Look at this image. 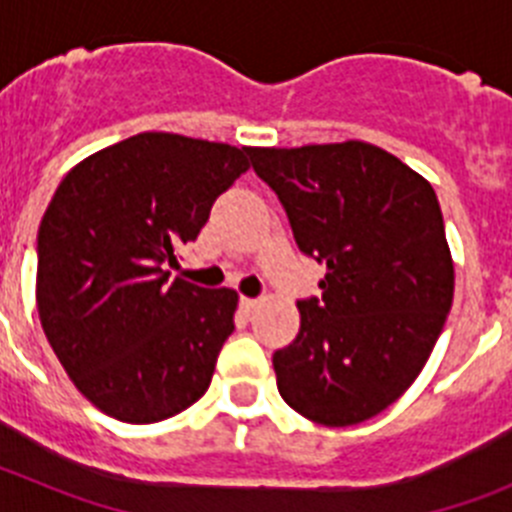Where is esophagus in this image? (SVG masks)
<instances>
[{
	"mask_svg": "<svg viewBox=\"0 0 512 512\" xmlns=\"http://www.w3.org/2000/svg\"><path fill=\"white\" fill-rule=\"evenodd\" d=\"M256 307H259V300H253V297H241V310L246 312V315H251Z\"/></svg>",
	"mask_w": 512,
	"mask_h": 512,
	"instance_id": "34e87169",
	"label": "esophagus"
}]
</instances>
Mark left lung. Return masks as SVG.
I'll use <instances>...</instances> for the list:
<instances>
[{
  "instance_id": "obj_1",
  "label": "left lung",
  "mask_w": 512,
  "mask_h": 512,
  "mask_svg": "<svg viewBox=\"0 0 512 512\" xmlns=\"http://www.w3.org/2000/svg\"><path fill=\"white\" fill-rule=\"evenodd\" d=\"M248 153L325 264L323 297L297 302L300 333L274 354L279 395L312 423H364L418 379L454 302L436 192L364 140Z\"/></svg>"
}]
</instances>
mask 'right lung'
Masks as SVG:
<instances>
[{
	"instance_id": "1",
	"label": "right lung",
	"mask_w": 512,
	"mask_h": 512,
	"mask_svg": "<svg viewBox=\"0 0 512 512\" xmlns=\"http://www.w3.org/2000/svg\"><path fill=\"white\" fill-rule=\"evenodd\" d=\"M248 148L138 133L63 176L38 230L35 305L76 390L122 423H158L210 387L238 292L169 282Z\"/></svg>"
}]
</instances>
